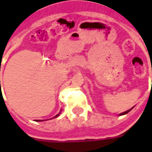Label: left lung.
Wrapping results in <instances>:
<instances>
[{
	"mask_svg": "<svg viewBox=\"0 0 152 152\" xmlns=\"http://www.w3.org/2000/svg\"><path fill=\"white\" fill-rule=\"evenodd\" d=\"M132 108H133V107H132ZM132 108L129 109V110H128V111H126V112H122V113H121V114H120V115H125V114H127L128 112H130L131 110H132Z\"/></svg>",
	"mask_w": 152,
	"mask_h": 152,
	"instance_id": "obj_1",
	"label": "left lung"
}]
</instances>
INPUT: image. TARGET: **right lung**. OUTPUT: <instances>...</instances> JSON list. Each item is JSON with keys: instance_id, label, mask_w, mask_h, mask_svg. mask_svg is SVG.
<instances>
[{"instance_id": "add662e5", "label": "right lung", "mask_w": 152, "mask_h": 152, "mask_svg": "<svg viewBox=\"0 0 152 152\" xmlns=\"http://www.w3.org/2000/svg\"><path fill=\"white\" fill-rule=\"evenodd\" d=\"M60 113H61V111H60V112H59V113H58V114L56 115H55V116H54V117H53V118L58 117V115H60ZM37 121H39V120H37Z\"/></svg>"}]
</instances>
